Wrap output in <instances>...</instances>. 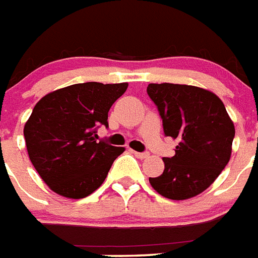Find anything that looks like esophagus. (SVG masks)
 <instances>
[{
	"instance_id": "obj_1",
	"label": "esophagus",
	"mask_w": 258,
	"mask_h": 258,
	"mask_svg": "<svg viewBox=\"0 0 258 258\" xmlns=\"http://www.w3.org/2000/svg\"><path fill=\"white\" fill-rule=\"evenodd\" d=\"M133 153H135L136 157H139V158L149 157V153H148V152H133Z\"/></svg>"
}]
</instances>
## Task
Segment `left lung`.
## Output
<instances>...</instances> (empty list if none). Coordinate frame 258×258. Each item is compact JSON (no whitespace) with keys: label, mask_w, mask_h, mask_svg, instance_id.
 Returning a JSON list of instances; mask_svg holds the SVG:
<instances>
[{"label":"left lung","mask_w":258,"mask_h":258,"mask_svg":"<svg viewBox=\"0 0 258 258\" xmlns=\"http://www.w3.org/2000/svg\"><path fill=\"white\" fill-rule=\"evenodd\" d=\"M164 133L177 140L173 157L162 158L161 176L149 178L166 199L186 200L203 193L220 176L232 153L234 125L222 101L209 90L180 84H149Z\"/></svg>","instance_id":"8db88e82"}]
</instances>
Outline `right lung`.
<instances>
[{"mask_svg":"<svg viewBox=\"0 0 258 258\" xmlns=\"http://www.w3.org/2000/svg\"><path fill=\"white\" fill-rule=\"evenodd\" d=\"M126 88V82L74 84L36 104L24 127L26 149L41 178L57 195H92L125 150L96 139L101 125L109 126V109Z\"/></svg>","mask_w":258,"mask_h":258,"instance_id":"1","label":"right lung"}]
</instances>
